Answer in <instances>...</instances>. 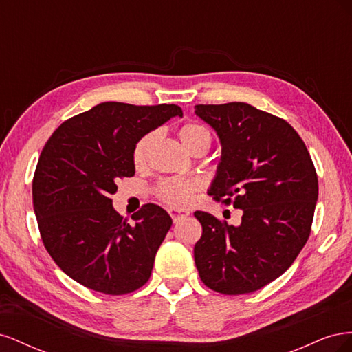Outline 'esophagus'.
<instances>
[{
    "label": "esophagus",
    "instance_id": "obj_1",
    "mask_svg": "<svg viewBox=\"0 0 352 352\" xmlns=\"http://www.w3.org/2000/svg\"><path fill=\"white\" fill-rule=\"evenodd\" d=\"M168 214L172 216L173 221H179L182 217L189 216V211H186V210H177V208H170L168 210Z\"/></svg>",
    "mask_w": 352,
    "mask_h": 352
}]
</instances>
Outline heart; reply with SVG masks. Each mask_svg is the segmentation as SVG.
<instances>
[{"label": "heart", "mask_w": 352, "mask_h": 352, "mask_svg": "<svg viewBox=\"0 0 352 352\" xmlns=\"http://www.w3.org/2000/svg\"><path fill=\"white\" fill-rule=\"evenodd\" d=\"M158 138V132H150L136 142L133 150V163L136 167L146 164L150 153ZM179 138L190 153H197L201 148H208L211 144V135L206 126L199 123H186L179 129ZM198 189L197 180L192 177H172L166 179L158 185L157 192L166 204L173 207H184L192 199Z\"/></svg>", "instance_id": "heart-1"}]
</instances>
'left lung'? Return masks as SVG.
Segmentation results:
<instances>
[{
	"label": "left lung",
	"mask_w": 352,
	"mask_h": 352,
	"mask_svg": "<svg viewBox=\"0 0 352 352\" xmlns=\"http://www.w3.org/2000/svg\"><path fill=\"white\" fill-rule=\"evenodd\" d=\"M216 131L221 158L208 189L242 210L238 226L195 211L202 226L194 257L201 280L225 295L278 279L305 245L318 197L316 168L294 127L247 102L195 105Z\"/></svg>",
	"instance_id": "1"
}]
</instances>
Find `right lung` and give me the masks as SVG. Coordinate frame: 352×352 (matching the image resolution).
<instances>
[{
	"mask_svg": "<svg viewBox=\"0 0 352 352\" xmlns=\"http://www.w3.org/2000/svg\"><path fill=\"white\" fill-rule=\"evenodd\" d=\"M184 113L175 104L101 102L66 120L45 144L32 197L42 242L69 278L107 295L136 291L150 279L172 217L155 204L133 225L113 207L117 180L135 175L142 136Z\"/></svg>",
	"mask_w": 352,
	"mask_h": 352,
	"instance_id": "add662e5",
	"label": "right lung"
}]
</instances>
